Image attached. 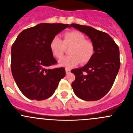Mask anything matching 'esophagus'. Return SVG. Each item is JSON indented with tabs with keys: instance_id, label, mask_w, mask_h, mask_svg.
Listing matches in <instances>:
<instances>
[{
	"instance_id": "esophagus-1",
	"label": "esophagus",
	"mask_w": 133,
	"mask_h": 133,
	"mask_svg": "<svg viewBox=\"0 0 133 133\" xmlns=\"http://www.w3.org/2000/svg\"><path fill=\"white\" fill-rule=\"evenodd\" d=\"M71 70L69 69V68H65V73H66V74H69V73H70Z\"/></svg>"
}]
</instances>
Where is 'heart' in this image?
<instances>
[{"instance_id":"heart-1","label":"heart","mask_w":133,"mask_h":133,"mask_svg":"<svg viewBox=\"0 0 133 133\" xmlns=\"http://www.w3.org/2000/svg\"><path fill=\"white\" fill-rule=\"evenodd\" d=\"M49 47L52 55L57 58H62L65 49L69 48V55L59 61V65L66 68L74 67L80 62L82 64L88 63L92 58L95 51L93 43L85 39V36L77 31L64 33L63 41L56 36L51 41Z\"/></svg>"}]
</instances>
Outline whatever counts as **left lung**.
Returning <instances> with one entry per match:
<instances>
[{"label": "left lung", "mask_w": 133, "mask_h": 133, "mask_svg": "<svg viewBox=\"0 0 133 133\" xmlns=\"http://www.w3.org/2000/svg\"><path fill=\"white\" fill-rule=\"evenodd\" d=\"M84 33L95 45V54L82 68L72 69L75 80L71 86L76 96L85 101H95L104 97L112 88L120 66V51L108 33L92 27L71 24Z\"/></svg>", "instance_id": "1"}]
</instances>
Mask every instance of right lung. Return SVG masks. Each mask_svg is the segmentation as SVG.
<instances>
[{
	"instance_id": "1",
	"label": "right lung",
	"mask_w": 133,
	"mask_h": 133,
	"mask_svg": "<svg viewBox=\"0 0 133 133\" xmlns=\"http://www.w3.org/2000/svg\"><path fill=\"white\" fill-rule=\"evenodd\" d=\"M69 24L41 23L22 31L13 44L11 69L22 93L31 100H42L53 95L65 76L50 50L51 40Z\"/></svg>"
}]
</instances>
